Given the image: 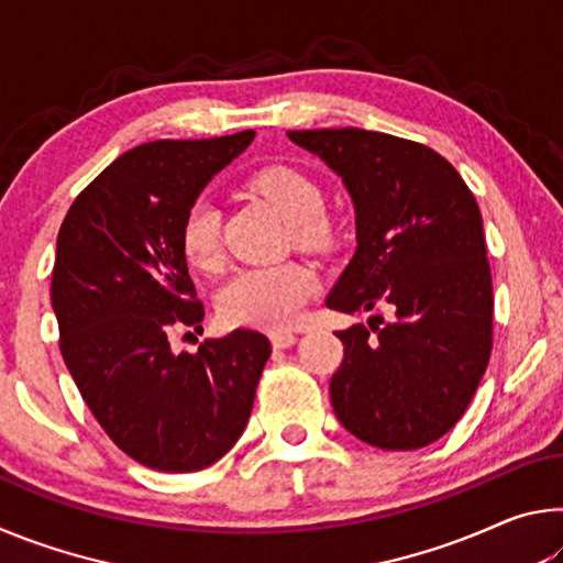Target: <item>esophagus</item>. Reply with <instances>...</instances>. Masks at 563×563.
<instances>
[{
  "label": "esophagus",
  "instance_id": "1",
  "mask_svg": "<svg viewBox=\"0 0 563 563\" xmlns=\"http://www.w3.org/2000/svg\"><path fill=\"white\" fill-rule=\"evenodd\" d=\"M295 340H298V335H295V332H288V330L273 332V335H271V342H273V347H275V350H285V347H290V345H295Z\"/></svg>",
  "mask_w": 563,
  "mask_h": 563
}]
</instances>
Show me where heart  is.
Here are the masks:
<instances>
[{
  "label": "heart",
  "instance_id": "b5f03b06",
  "mask_svg": "<svg viewBox=\"0 0 563 563\" xmlns=\"http://www.w3.org/2000/svg\"><path fill=\"white\" fill-rule=\"evenodd\" d=\"M247 188L261 196L290 223L295 243L322 245L330 238L325 198L320 186L305 170L273 164L247 178ZM180 247L190 265L213 271L221 263V211L198 198L180 221ZM318 288L312 268L302 263L255 265L235 273L221 292V312L233 325L288 328L300 318L305 302Z\"/></svg>",
  "mask_w": 563,
  "mask_h": 563
}]
</instances>
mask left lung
Returning a JSON list of instances; mask_svg holds the SVG:
<instances>
[{
  "label": "left lung",
  "mask_w": 563,
  "mask_h": 563,
  "mask_svg": "<svg viewBox=\"0 0 563 563\" xmlns=\"http://www.w3.org/2000/svg\"><path fill=\"white\" fill-rule=\"evenodd\" d=\"M347 186L357 251L328 295L342 312L389 308L338 332L330 402L357 440L419 450L466 412L492 355V271L482 213L430 146L365 129L288 131Z\"/></svg>",
  "instance_id": "8db88e82"
}]
</instances>
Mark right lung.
<instances>
[{"label": "right lung", "instance_id": "obj_1", "mask_svg": "<svg viewBox=\"0 0 563 563\" xmlns=\"http://www.w3.org/2000/svg\"><path fill=\"white\" fill-rule=\"evenodd\" d=\"M255 131L148 141L76 196L56 235L52 308L59 350L101 430L158 472H198L231 450L251 417L271 342L235 330L196 355L170 335L201 328L180 221Z\"/></svg>", "mask_w": 563, "mask_h": 563}]
</instances>
